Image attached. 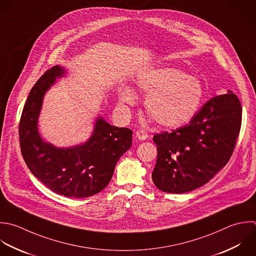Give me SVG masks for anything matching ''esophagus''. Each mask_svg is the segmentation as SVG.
<instances>
[{
  "label": "esophagus",
  "mask_w": 256,
  "mask_h": 256,
  "mask_svg": "<svg viewBox=\"0 0 256 256\" xmlns=\"http://www.w3.org/2000/svg\"><path fill=\"white\" fill-rule=\"evenodd\" d=\"M136 138H138V140H146L148 138V132H146V130H138V132H136Z\"/></svg>",
  "instance_id": "esophagus-1"
}]
</instances>
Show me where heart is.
<instances>
[{
	"instance_id": "1",
	"label": "heart",
	"mask_w": 256,
	"mask_h": 256,
	"mask_svg": "<svg viewBox=\"0 0 256 256\" xmlns=\"http://www.w3.org/2000/svg\"><path fill=\"white\" fill-rule=\"evenodd\" d=\"M138 90L146 96L144 110L158 124L174 128L188 124L198 112L204 88L198 78L170 66L142 72L136 78ZM118 100L124 110L138 104L136 92L128 86L118 88Z\"/></svg>"
}]
</instances>
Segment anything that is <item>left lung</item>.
Here are the masks:
<instances>
[{
  "label": "left lung",
  "mask_w": 256,
  "mask_h": 256,
  "mask_svg": "<svg viewBox=\"0 0 256 256\" xmlns=\"http://www.w3.org/2000/svg\"><path fill=\"white\" fill-rule=\"evenodd\" d=\"M242 104L232 92L208 100L190 122L156 134L152 178L168 194H184L208 182L230 160L242 126Z\"/></svg>",
  "instance_id": "obj_1"
}]
</instances>
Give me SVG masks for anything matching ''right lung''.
Here are the masks:
<instances>
[{
	"mask_svg": "<svg viewBox=\"0 0 256 256\" xmlns=\"http://www.w3.org/2000/svg\"><path fill=\"white\" fill-rule=\"evenodd\" d=\"M68 70L54 66L30 92L18 128L22 158L30 172L54 192L84 198L102 192L110 182L116 164L132 142V132L96 118L90 136L76 146L58 148L38 132V118L46 92L64 78Z\"/></svg>",
	"mask_w": 256,
	"mask_h": 256,
	"instance_id": "1",
	"label": "right lung"
}]
</instances>
